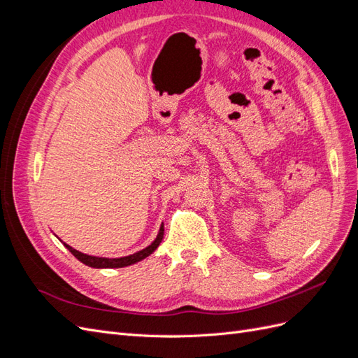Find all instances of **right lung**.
Here are the masks:
<instances>
[{"instance_id": "add662e5", "label": "right lung", "mask_w": 358, "mask_h": 358, "mask_svg": "<svg viewBox=\"0 0 358 358\" xmlns=\"http://www.w3.org/2000/svg\"><path fill=\"white\" fill-rule=\"evenodd\" d=\"M162 237H164V225H161L159 229V233L157 236V239L150 243L148 248L142 249V251H138L133 255H128V257H121V258H103V257H92V255H86V254H82L79 251H76V249H73L70 245L64 243L66 245V248L69 249V251L79 259V262H82L83 264L90 266V267H95V268H113V267H125V266H131L137 262H142L143 258L149 257L150 254H152L155 249L159 246Z\"/></svg>"}]
</instances>
